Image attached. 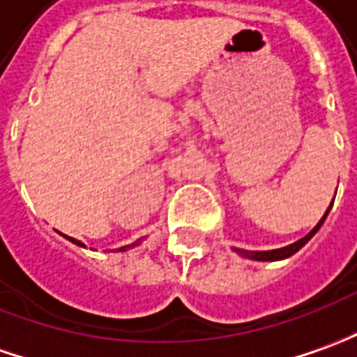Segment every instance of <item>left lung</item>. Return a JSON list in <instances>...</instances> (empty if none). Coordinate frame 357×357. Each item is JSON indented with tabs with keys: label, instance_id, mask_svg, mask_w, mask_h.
I'll return each mask as SVG.
<instances>
[{
	"label": "left lung",
	"instance_id": "1",
	"mask_svg": "<svg viewBox=\"0 0 357 357\" xmlns=\"http://www.w3.org/2000/svg\"><path fill=\"white\" fill-rule=\"evenodd\" d=\"M332 207V203H331ZM331 207L326 209V213H324V217H322L321 220H319V225L314 227V229L307 234V236H303L301 240H297V242H293V244H289V246H283V248H278V250H240V248H234V252L238 254V256H242V258H248V260H256V261H278V260H285V258H289V256H293L295 252H299L309 240L319 232V229L322 227V222H324V219H326V215L331 213Z\"/></svg>",
	"mask_w": 357,
	"mask_h": 357
}]
</instances>
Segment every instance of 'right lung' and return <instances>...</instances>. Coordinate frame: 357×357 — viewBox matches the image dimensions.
<instances>
[{"instance_id":"right-lung-1","label":"right lung","mask_w":357,"mask_h":357,"mask_svg":"<svg viewBox=\"0 0 357 357\" xmlns=\"http://www.w3.org/2000/svg\"><path fill=\"white\" fill-rule=\"evenodd\" d=\"M66 238L70 240V242H74V244H77V246H84V248H86V244H84V242H79V240L72 238V236H66ZM142 240H144V238H138L137 242H132V244H127V246H121V248H119L117 252H125V250H128V248H135V246H138V244H140Z\"/></svg>"}]
</instances>
